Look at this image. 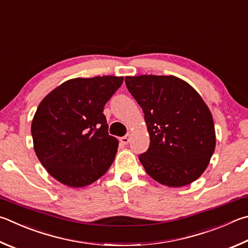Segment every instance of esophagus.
Masks as SVG:
<instances>
[{
	"label": "esophagus",
	"instance_id": "34e87169",
	"mask_svg": "<svg viewBox=\"0 0 248 248\" xmlns=\"http://www.w3.org/2000/svg\"><path fill=\"white\" fill-rule=\"evenodd\" d=\"M130 140H131V134H127V136L120 138V142L125 145V144H128L130 142Z\"/></svg>",
	"mask_w": 248,
	"mask_h": 248
}]
</instances>
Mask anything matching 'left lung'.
Segmentation results:
<instances>
[{"label":"left lung","instance_id":"1","mask_svg":"<svg viewBox=\"0 0 248 248\" xmlns=\"http://www.w3.org/2000/svg\"><path fill=\"white\" fill-rule=\"evenodd\" d=\"M142 107L150 146L139 155L148 175L164 186H184L201 177L216 146L213 116L201 95L173 76L125 77Z\"/></svg>","mask_w":248,"mask_h":248}]
</instances>
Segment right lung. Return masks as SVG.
Instances as JSON below:
<instances>
[{
	"instance_id": "obj_1",
	"label": "right lung",
	"mask_w": 248,
	"mask_h": 248,
	"mask_svg": "<svg viewBox=\"0 0 248 248\" xmlns=\"http://www.w3.org/2000/svg\"><path fill=\"white\" fill-rule=\"evenodd\" d=\"M123 82L115 76L71 79L40 103L31 124L33 147L57 181L82 187L111 166L118 141L108 134L103 111Z\"/></svg>"
}]
</instances>
